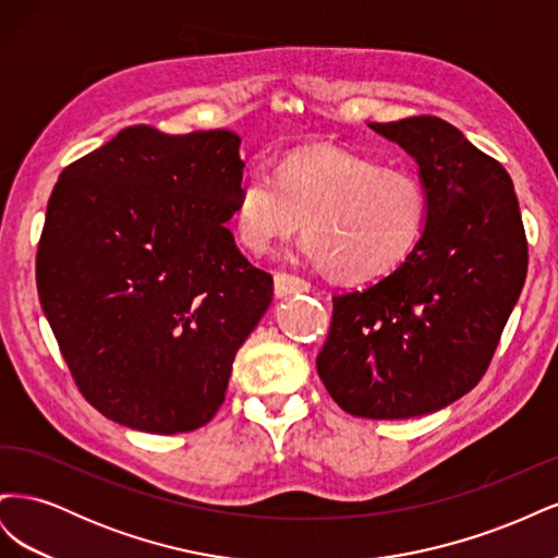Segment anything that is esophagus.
Returning a JSON list of instances; mask_svg holds the SVG:
<instances>
[{"mask_svg":"<svg viewBox=\"0 0 558 558\" xmlns=\"http://www.w3.org/2000/svg\"><path fill=\"white\" fill-rule=\"evenodd\" d=\"M312 289L310 281L300 279L295 275H286V272H277L275 275V293L277 298H286V295H293V293H307Z\"/></svg>","mask_w":558,"mask_h":558,"instance_id":"obj_1","label":"esophagus"}]
</instances>
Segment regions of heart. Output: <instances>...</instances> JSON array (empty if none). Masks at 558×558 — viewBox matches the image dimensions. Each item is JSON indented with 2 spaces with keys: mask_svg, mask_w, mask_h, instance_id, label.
<instances>
[{
  "mask_svg": "<svg viewBox=\"0 0 558 558\" xmlns=\"http://www.w3.org/2000/svg\"><path fill=\"white\" fill-rule=\"evenodd\" d=\"M430 199L418 177L381 167L332 144L286 154L277 170L253 165L230 207L234 240L263 256L300 226V253L335 279L369 281L393 272L421 244Z\"/></svg>",
  "mask_w": 558,
  "mask_h": 558,
  "instance_id": "1",
  "label": "heart"
}]
</instances>
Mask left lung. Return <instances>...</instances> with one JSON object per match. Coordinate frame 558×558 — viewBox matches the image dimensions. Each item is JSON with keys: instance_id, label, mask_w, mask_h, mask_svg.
Wrapping results in <instances>:
<instances>
[{"instance_id": "8db88e82", "label": "left lung", "mask_w": 558, "mask_h": 558, "mask_svg": "<svg viewBox=\"0 0 558 558\" xmlns=\"http://www.w3.org/2000/svg\"><path fill=\"white\" fill-rule=\"evenodd\" d=\"M369 128L416 160L428 228L391 275L332 298L316 369L344 412L410 418L477 386L526 281L529 244L510 174L461 130L435 116Z\"/></svg>"}]
</instances>
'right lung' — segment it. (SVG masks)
Instances as JSON below:
<instances>
[{"label": "right lung", "mask_w": 558, "mask_h": 558, "mask_svg": "<svg viewBox=\"0 0 558 558\" xmlns=\"http://www.w3.org/2000/svg\"><path fill=\"white\" fill-rule=\"evenodd\" d=\"M240 144L230 130L132 125L64 167L50 193L39 300L78 391L116 424H209L272 302V275L226 228Z\"/></svg>", "instance_id": "add662e5"}]
</instances>
